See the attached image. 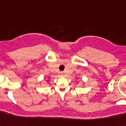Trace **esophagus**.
Returning a JSON list of instances; mask_svg holds the SVG:
<instances>
[{
    "instance_id": "34e87169",
    "label": "esophagus",
    "mask_w": 126,
    "mask_h": 126,
    "mask_svg": "<svg viewBox=\"0 0 126 126\" xmlns=\"http://www.w3.org/2000/svg\"><path fill=\"white\" fill-rule=\"evenodd\" d=\"M62 75H63V73H61V76H62Z\"/></svg>"
}]
</instances>
